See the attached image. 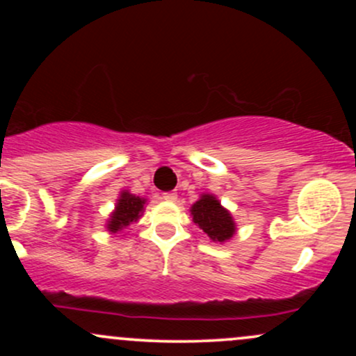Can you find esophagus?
I'll return each mask as SVG.
<instances>
[{"label":"esophagus","mask_w":356,"mask_h":356,"mask_svg":"<svg viewBox=\"0 0 356 356\" xmlns=\"http://www.w3.org/2000/svg\"><path fill=\"white\" fill-rule=\"evenodd\" d=\"M162 199L169 202H175L177 201V194L175 192H165V194H162Z\"/></svg>","instance_id":"esophagus-1"}]
</instances>
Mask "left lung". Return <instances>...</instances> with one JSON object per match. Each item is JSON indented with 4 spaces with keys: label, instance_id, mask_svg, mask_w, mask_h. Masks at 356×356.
<instances>
[{
    "label": "left lung",
    "instance_id": "left-lung-1",
    "mask_svg": "<svg viewBox=\"0 0 356 356\" xmlns=\"http://www.w3.org/2000/svg\"><path fill=\"white\" fill-rule=\"evenodd\" d=\"M194 222L199 224V227L206 232L212 241L224 243L234 234V220L231 214L220 206V202L214 195L204 194L191 209Z\"/></svg>",
    "mask_w": 356,
    "mask_h": 356
}]
</instances>
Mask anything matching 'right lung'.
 Listing matches in <instances>:
<instances>
[{"label": "right lung", "instance_id": "obj_1", "mask_svg": "<svg viewBox=\"0 0 356 356\" xmlns=\"http://www.w3.org/2000/svg\"><path fill=\"white\" fill-rule=\"evenodd\" d=\"M144 199L137 197V195L134 194H129V192H122L120 199H118L117 202L115 212L110 216V220L107 224L108 231L118 232L129 226L130 222L137 220L142 209H144Z\"/></svg>", "mask_w": 356, "mask_h": 356}]
</instances>
